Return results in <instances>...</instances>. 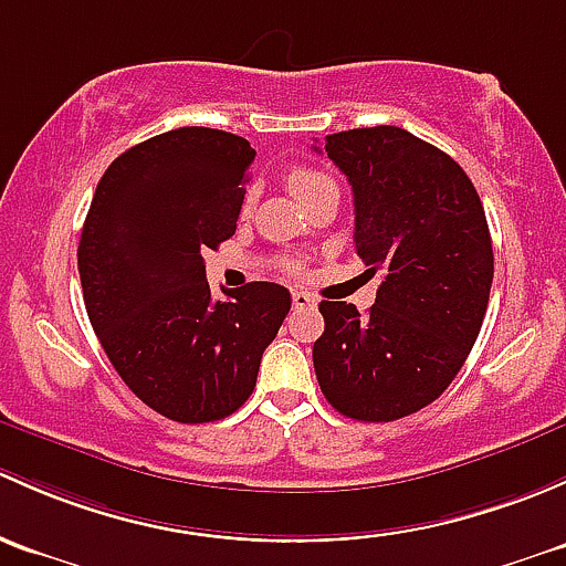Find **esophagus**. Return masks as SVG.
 I'll return each mask as SVG.
<instances>
[{
    "label": "esophagus",
    "instance_id": "34e87169",
    "mask_svg": "<svg viewBox=\"0 0 566 566\" xmlns=\"http://www.w3.org/2000/svg\"><path fill=\"white\" fill-rule=\"evenodd\" d=\"M291 302H294L296 311H305V307H316V296L307 294V291H302V289L291 291Z\"/></svg>",
    "mask_w": 566,
    "mask_h": 566
}]
</instances>
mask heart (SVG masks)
I'll list each match as a JSON object with an SVG mask.
<instances>
[{
    "mask_svg": "<svg viewBox=\"0 0 566 566\" xmlns=\"http://www.w3.org/2000/svg\"><path fill=\"white\" fill-rule=\"evenodd\" d=\"M285 182H289V190L300 198V201H305L307 196L318 193V190H324V188H335V182H332L324 171H316V168H307V166L291 168L289 177H285Z\"/></svg>",
    "mask_w": 566,
    "mask_h": 566,
    "instance_id": "b5f03b06",
    "label": "heart"
}]
</instances>
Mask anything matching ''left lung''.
I'll list each match as a JSON object with an SVG mask.
<instances>
[{"instance_id":"8db88e82","label":"left lung","mask_w":566,"mask_h":566,"mask_svg":"<svg viewBox=\"0 0 566 566\" xmlns=\"http://www.w3.org/2000/svg\"><path fill=\"white\" fill-rule=\"evenodd\" d=\"M324 153L352 185L354 248L381 285L368 313L318 305L313 368L343 417L392 422L433 403L480 335L493 283L485 209L463 168L403 127L332 133Z\"/></svg>"}]
</instances>
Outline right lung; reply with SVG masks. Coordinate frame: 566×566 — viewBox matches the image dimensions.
Here are the masks:
<instances>
[{
	"mask_svg": "<svg viewBox=\"0 0 566 566\" xmlns=\"http://www.w3.org/2000/svg\"><path fill=\"white\" fill-rule=\"evenodd\" d=\"M255 149L179 127L122 153L92 198L78 275L92 329L138 400L182 424L234 413L291 307L255 281L212 300L203 253L234 237Z\"/></svg>",
	"mask_w": 566,
	"mask_h": 566,
	"instance_id": "1",
	"label": "right lung"
}]
</instances>
